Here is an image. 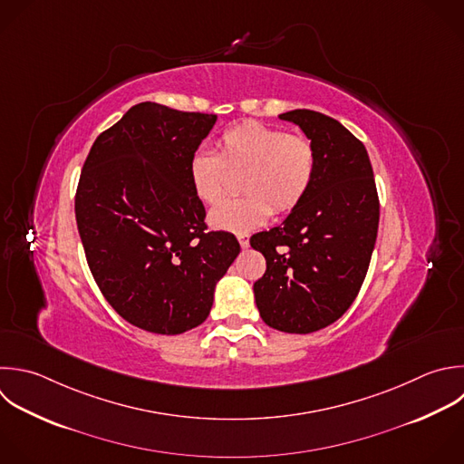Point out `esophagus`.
Listing matches in <instances>:
<instances>
[{
	"instance_id": "obj_1",
	"label": "esophagus",
	"mask_w": 464,
	"mask_h": 464,
	"mask_svg": "<svg viewBox=\"0 0 464 464\" xmlns=\"http://www.w3.org/2000/svg\"><path fill=\"white\" fill-rule=\"evenodd\" d=\"M237 241H239L241 248H246L248 246V234L246 232H239L237 234Z\"/></svg>"
}]
</instances>
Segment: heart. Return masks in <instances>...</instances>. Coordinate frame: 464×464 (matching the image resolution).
Returning a JSON list of instances; mask_svg holds the SVG:
<instances>
[{"instance_id": "b5f03b06", "label": "heart", "mask_w": 464, "mask_h": 464, "mask_svg": "<svg viewBox=\"0 0 464 464\" xmlns=\"http://www.w3.org/2000/svg\"><path fill=\"white\" fill-rule=\"evenodd\" d=\"M239 188L245 196L212 208L208 221L218 230L246 232L265 225L272 214L294 210L308 194L317 152L304 136L248 121L227 130L218 154L199 150L190 158L188 179L196 198L207 205L225 194L227 170H243Z\"/></svg>"}]
</instances>
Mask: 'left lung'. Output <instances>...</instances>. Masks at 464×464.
Instances as JSON below:
<instances>
[{
    "instance_id": "obj_1",
    "label": "left lung",
    "mask_w": 464,
    "mask_h": 464,
    "mask_svg": "<svg viewBox=\"0 0 464 464\" xmlns=\"http://www.w3.org/2000/svg\"><path fill=\"white\" fill-rule=\"evenodd\" d=\"M279 118L314 143L317 172L281 227L250 237L266 259L254 295L268 326L310 334L337 321L357 297L377 237L379 198L364 145L339 121L306 109Z\"/></svg>"
}]
</instances>
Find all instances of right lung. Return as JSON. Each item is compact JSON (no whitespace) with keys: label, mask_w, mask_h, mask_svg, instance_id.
Returning a JSON list of instances; mask_svg holds the SVG:
<instances>
[{"label":"right lung","mask_w":464,"mask_h":464,"mask_svg":"<svg viewBox=\"0 0 464 464\" xmlns=\"http://www.w3.org/2000/svg\"><path fill=\"white\" fill-rule=\"evenodd\" d=\"M216 120L145 102L102 132L85 160L76 190L85 257L109 304L141 330L199 326L241 250L234 234L207 230L188 179Z\"/></svg>","instance_id":"obj_1"}]
</instances>
